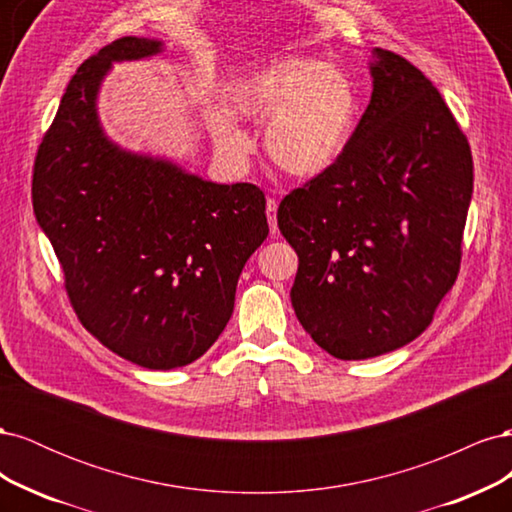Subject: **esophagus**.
I'll return each instance as SVG.
<instances>
[{"instance_id":"34e87169","label":"esophagus","mask_w":512,"mask_h":512,"mask_svg":"<svg viewBox=\"0 0 512 512\" xmlns=\"http://www.w3.org/2000/svg\"><path fill=\"white\" fill-rule=\"evenodd\" d=\"M267 220H269L271 235H275L277 232V200H273V198L267 200Z\"/></svg>"}]
</instances>
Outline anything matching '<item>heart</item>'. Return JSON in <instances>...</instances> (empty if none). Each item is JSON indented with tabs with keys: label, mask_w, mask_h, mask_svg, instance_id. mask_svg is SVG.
I'll use <instances>...</instances> for the list:
<instances>
[{
	"label": "heart",
	"mask_w": 512,
	"mask_h": 512,
	"mask_svg": "<svg viewBox=\"0 0 512 512\" xmlns=\"http://www.w3.org/2000/svg\"><path fill=\"white\" fill-rule=\"evenodd\" d=\"M222 103L205 111L213 141L228 158H243L250 138L237 117L265 124L269 160L290 177L312 179L346 153L359 115L350 76L297 55L245 70L224 85Z\"/></svg>",
	"instance_id": "b5f03b06"
}]
</instances>
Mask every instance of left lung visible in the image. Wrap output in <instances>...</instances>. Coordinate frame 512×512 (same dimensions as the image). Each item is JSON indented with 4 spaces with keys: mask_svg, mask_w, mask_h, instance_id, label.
<instances>
[{
    "mask_svg": "<svg viewBox=\"0 0 512 512\" xmlns=\"http://www.w3.org/2000/svg\"><path fill=\"white\" fill-rule=\"evenodd\" d=\"M374 91L333 168L290 192L277 226L299 256L290 301L335 359L410 344L453 288L472 200V151L440 91L374 49Z\"/></svg>",
    "mask_w": 512,
    "mask_h": 512,
    "instance_id": "8db88e82",
    "label": "left lung"
}]
</instances>
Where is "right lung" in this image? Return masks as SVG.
Segmentation results:
<instances>
[{"instance_id":"1","label":"right lung","mask_w":512,"mask_h":512,"mask_svg":"<svg viewBox=\"0 0 512 512\" xmlns=\"http://www.w3.org/2000/svg\"><path fill=\"white\" fill-rule=\"evenodd\" d=\"M162 51L158 38L126 36L81 64L42 138L32 198L83 327L121 359L166 371L220 337L269 224L256 185L207 181L104 132L98 94L113 64Z\"/></svg>"}]
</instances>
